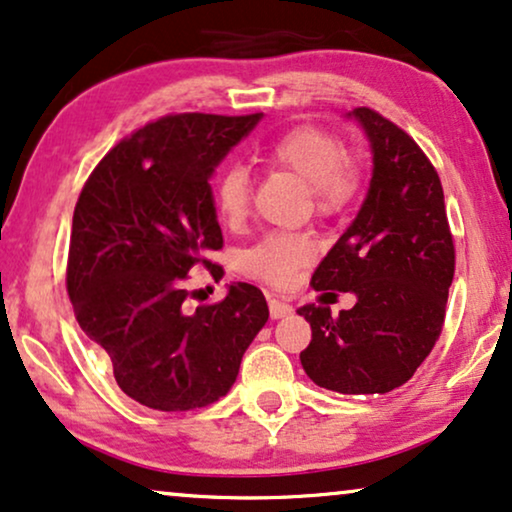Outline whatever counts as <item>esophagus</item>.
Here are the masks:
<instances>
[{
	"label": "esophagus",
	"instance_id": "34e87169",
	"mask_svg": "<svg viewBox=\"0 0 512 512\" xmlns=\"http://www.w3.org/2000/svg\"><path fill=\"white\" fill-rule=\"evenodd\" d=\"M293 312V304L281 300V297H269V314L271 319H283V316H288Z\"/></svg>",
	"mask_w": 512,
	"mask_h": 512
}]
</instances>
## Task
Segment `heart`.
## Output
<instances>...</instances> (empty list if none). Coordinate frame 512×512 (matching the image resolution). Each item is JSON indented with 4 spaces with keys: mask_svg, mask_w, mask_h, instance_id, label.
Returning <instances> with one entry per match:
<instances>
[{
    "mask_svg": "<svg viewBox=\"0 0 512 512\" xmlns=\"http://www.w3.org/2000/svg\"><path fill=\"white\" fill-rule=\"evenodd\" d=\"M271 167L297 174L309 184L312 210L319 217L338 215L357 198L364 184V163L359 153L342 148V141L328 129L300 125L283 132L260 151ZM250 174L241 165H231L215 181L217 217L236 229L250 212ZM314 243L302 231H269L245 248L238 264L245 274L271 286H288L297 271L312 260Z\"/></svg>",
    "mask_w": 512,
    "mask_h": 512,
    "instance_id": "1",
    "label": "heart"
}]
</instances>
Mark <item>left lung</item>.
Returning <instances> with one entry per match:
<instances>
[{
  "label": "left lung",
  "instance_id": "8db88e82",
  "mask_svg": "<svg viewBox=\"0 0 512 512\" xmlns=\"http://www.w3.org/2000/svg\"><path fill=\"white\" fill-rule=\"evenodd\" d=\"M352 115L373 148L371 189L312 288L354 293L357 304L338 316L326 300L297 309L312 326L300 361L326 390L385 394L411 380L439 340L456 250L442 181L423 148L373 108Z\"/></svg>",
  "mask_w": 512,
  "mask_h": 512
}]
</instances>
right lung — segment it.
Instances as JSON below:
<instances>
[{
	"label": "right lung",
	"instance_id": "add662e5",
	"mask_svg": "<svg viewBox=\"0 0 512 512\" xmlns=\"http://www.w3.org/2000/svg\"><path fill=\"white\" fill-rule=\"evenodd\" d=\"M177 113L148 122L101 158L77 198L66 288L75 319L108 354L115 383L155 411L215 404L269 319L262 290L234 283L186 312L193 269L222 276L208 179L260 120Z\"/></svg>",
	"mask_w": 512,
	"mask_h": 512
}]
</instances>
